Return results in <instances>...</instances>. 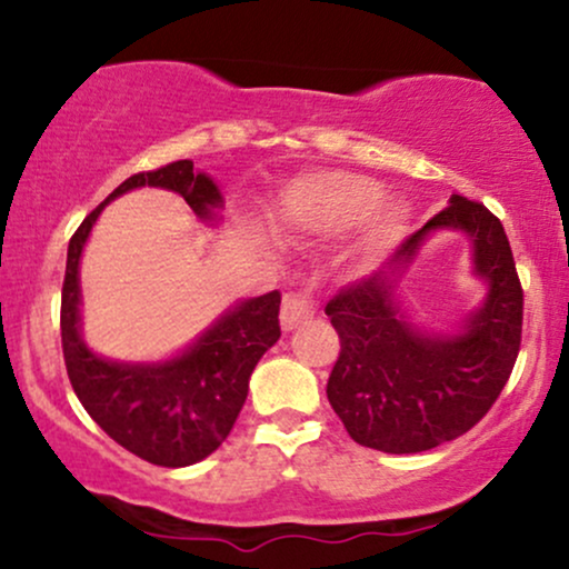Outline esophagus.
I'll use <instances>...</instances> for the list:
<instances>
[{
  "label": "esophagus",
  "mask_w": 569,
  "mask_h": 569,
  "mask_svg": "<svg viewBox=\"0 0 569 569\" xmlns=\"http://www.w3.org/2000/svg\"><path fill=\"white\" fill-rule=\"evenodd\" d=\"M312 312H316V307H312V299L307 293H289L283 299V307H280V326H283V331L299 329V326L310 321Z\"/></svg>",
  "instance_id": "esophagus-1"
}]
</instances>
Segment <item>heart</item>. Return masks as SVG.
<instances>
[{
    "label": "heart",
    "mask_w": 569,
    "mask_h": 569,
    "mask_svg": "<svg viewBox=\"0 0 569 569\" xmlns=\"http://www.w3.org/2000/svg\"><path fill=\"white\" fill-rule=\"evenodd\" d=\"M409 206L385 198L375 179L345 171L305 176L280 194L272 227L283 238H335L361 224L356 253L361 262H377L409 227Z\"/></svg>",
    "instance_id": "b5f03b06"
}]
</instances>
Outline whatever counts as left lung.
Returning <instances> with one entry per match:
<instances>
[{
    "label": "left lung",
    "mask_w": 569,
    "mask_h": 569,
    "mask_svg": "<svg viewBox=\"0 0 569 569\" xmlns=\"http://www.w3.org/2000/svg\"><path fill=\"white\" fill-rule=\"evenodd\" d=\"M436 231H460L469 240L472 274L488 291L482 305L447 332L415 325L400 302L402 280ZM521 305L500 219L481 202L452 194L382 270L326 305L342 345L326 396L350 439L388 455H415L471 430L511 377Z\"/></svg>",
    "instance_id": "8db88e82"
}]
</instances>
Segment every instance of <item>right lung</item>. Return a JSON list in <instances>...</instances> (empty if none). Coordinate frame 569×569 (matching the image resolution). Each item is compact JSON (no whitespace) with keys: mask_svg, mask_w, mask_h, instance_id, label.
Listing matches in <instances>:
<instances>
[{"mask_svg":"<svg viewBox=\"0 0 569 569\" xmlns=\"http://www.w3.org/2000/svg\"><path fill=\"white\" fill-rule=\"evenodd\" d=\"M141 187L181 194L206 224H219L224 194L192 160H179L122 181L69 240L61 293V342L71 388L90 417L141 460L187 468L217 452L248 396V380L280 337V293L240 299L187 348L158 361H117L82 337L80 262L98 217L120 194Z\"/></svg>","mask_w":569,"mask_h":569,"instance_id":"obj_1","label":"right lung"}]
</instances>
